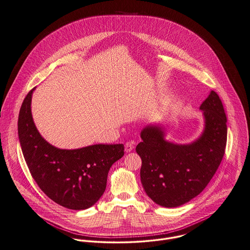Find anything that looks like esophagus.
Segmentation results:
<instances>
[{
  "mask_svg": "<svg viewBox=\"0 0 250 250\" xmlns=\"http://www.w3.org/2000/svg\"><path fill=\"white\" fill-rule=\"evenodd\" d=\"M134 146H135V141H129V142H127V143L125 144V151H126L127 153L133 151Z\"/></svg>",
  "mask_w": 250,
  "mask_h": 250,
  "instance_id": "esophagus-1",
  "label": "esophagus"
}]
</instances>
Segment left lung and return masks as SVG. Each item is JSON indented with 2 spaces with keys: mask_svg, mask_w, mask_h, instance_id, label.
<instances>
[{
  "mask_svg": "<svg viewBox=\"0 0 250 250\" xmlns=\"http://www.w3.org/2000/svg\"><path fill=\"white\" fill-rule=\"evenodd\" d=\"M205 131L195 142L179 145L164 139L159 126L145 127L136 146L142 160V186L156 204L177 207L198 196L211 181L224 158L227 146V115L214 91L200 107Z\"/></svg>",
  "mask_w": 250,
  "mask_h": 250,
  "instance_id": "1",
  "label": "left lung"
}]
</instances>
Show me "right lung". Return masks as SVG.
Instances as JSON below:
<instances>
[{"label": "right lung", "instance_id": "add662e5", "mask_svg": "<svg viewBox=\"0 0 250 250\" xmlns=\"http://www.w3.org/2000/svg\"><path fill=\"white\" fill-rule=\"evenodd\" d=\"M23 99L18 118V135L33 180L54 203L72 210L94 205L103 195L112 165L124 155L123 144H95L58 149L39 134L31 115V96Z\"/></svg>", "mask_w": 250, "mask_h": 250}]
</instances>
